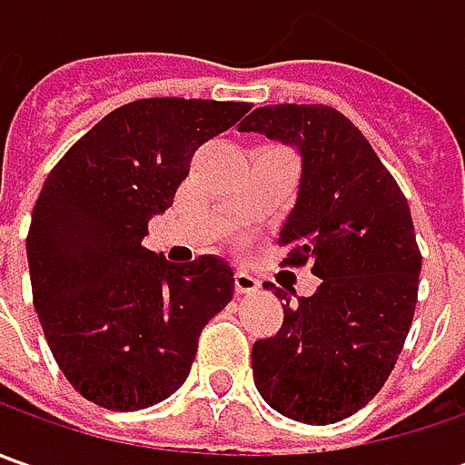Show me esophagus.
<instances>
[{
  "label": "esophagus",
  "instance_id": "obj_1",
  "mask_svg": "<svg viewBox=\"0 0 465 465\" xmlns=\"http://www.w3.org/2000/svg\"><path fill=\"white\" fill-rule=\"evenodd\" d=\"M261 287V282L253 274H248V272H242L238 269L235 272V292H241V295H251V292H256Z\"/></svg>",
  "mask_w": 465,
  "mask_h": 465
}]
</instances>
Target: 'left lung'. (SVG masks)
<instances>
[{
    "label": "left lung",
    "mask_w": 465,
    "mask_h": 465,
    "mask_svg": "<svg viewBox=\"0 0 465 465\" xmlns=\"http://www.w3.org/2000/svg\"><path fill=\"white\" fill-rule=\"evenodd\" d=\"M238 129L300 150L297 204L279 232L282 263H311L321 279L297 302L263 284L284 300V321L253 344V381L290 420H347L383 388L411 329L421 253L406 196L365 134L331 105H263Z\"/></svg>",
    "instance_id": "obj_1"
}]
</instances>
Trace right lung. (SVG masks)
Returning <instances> with one entry per match:
<instances>
[{"label": "right lung", "instance_id": "right-lung-1", "mask_svg": "<svg viewBox=\"0 0 465 465\" xmlns=\"http://www.w3.org/2000/svg\"><path fill=\"white\" fill-rule=\"evenodd\" d=\"M248 103L144 98L98 121L48 173L33 206V305L66 381L111 411L160 403L186 383L199 333L232 300L227 261L173 263L142 241L193 153Z\"/></svg>", "mask_w": 465, "mask_h": 465}]
</instances>
